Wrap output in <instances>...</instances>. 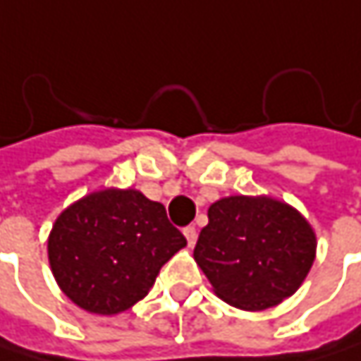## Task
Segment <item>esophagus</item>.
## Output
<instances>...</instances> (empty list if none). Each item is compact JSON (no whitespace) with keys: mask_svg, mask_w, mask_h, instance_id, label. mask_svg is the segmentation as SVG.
<instances>
[{"mask_svg":"<svg viewBox=\"0 0 361 361\" xmlns=\"http://www.w3.org/2000/svg\"><path fill=\"white\" fill-rule=\"evenodd\" d=\"M183 236L188 240V247H194L196 245V238H198V232H196L194 226H188V228H183Z\"/></svg>","mask_w":361,"mask_h":361,"instance_id":"34e87169","label":"esophagus"}]
</instances>
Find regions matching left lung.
Segmentation results:
<instances>
[{"instance_id": "8db88e82", "label": "left lung", "mask_w": 361, "mask_h": 361, "mask_svg": "<svg viewBox=\"0 0 361 361\" xmlns=\"http://www.w3.org/2000/svg\"><path fill=\"white\" fill-rule=\"evenodd\" d=\"M194 259L217 297L259 312L301 286L316 259V234L286 202L230 196L209 207Z\"/></svg>"}]
</instances>
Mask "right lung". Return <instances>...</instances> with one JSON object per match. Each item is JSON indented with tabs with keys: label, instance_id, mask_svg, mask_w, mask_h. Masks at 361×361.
<instances>
[{
	"label": "right lung",
	"instance_id": "right-lung-1",
	"mask_svg": "<svg viewBox=\"0 0 361 361\" xmlns=\"http://www.w3.org/2000/svg\"><path fill=\"white\" fill-rule=\"evenodd\" d=\"M181 247L185 238L161 202L137 190H102L60 213L47 255L58 286L73 303L112 316L144 299Z\"/></svg>",
	"mask_w": 361,
	"mask_h": 361
}]
</instances>
